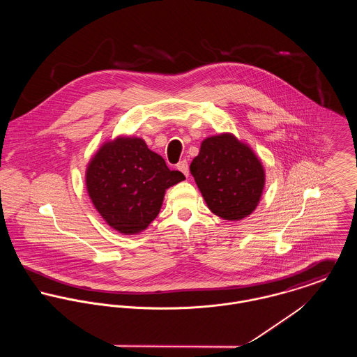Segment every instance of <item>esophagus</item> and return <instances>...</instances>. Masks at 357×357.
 <instances>
[{
    "mask_svg": "<svg viewBox=\"0 0 357 357\" xmlns=\"http://www.w3.org/2000/svg\"><path fill=\"white\" fill-rule=\"evenodd\" d=\"M177 169H178L181 173H184V174H185V177H188V174H190V166H188V162H187V160H181V162H178Z\"/></svg>",
    "mask_w": 357,
    "mask_h": 357,
    "instance_id": "esophagus-1",
    "label": "esophagus"
}]
</instances>
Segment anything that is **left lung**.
Listing matches in <instances>:
<instances>
[{
    "mask_svg": "<svg viewBox=\"0 0 357 357\" xmlns=\"http://www.w3.org/2000/svg\"><path fill=\"white\" fill-rule=\"evenodd\" d=\"M190 170L207 207L222 220H243L259 204L264 166L255 151L232 133L204 139Z\"/></svg>",
    "mask_w": 357,
    "mask_h": 357,
    "instance_id": "8db88e82",
    "label": "left lung"
}]
</instances>
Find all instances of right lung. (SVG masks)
<instances>
[{"label":"right lung","mask_w":357,"mask_h":357,"mask_svg":"<svg viewBox=\"0 0 357 357\" xmlns=\"http://www.w3.org/2000/svg\"><path fill=\"white\" fill-rule=\"evenodd\" d=\"M185 180L140 137L105 142L89 160L85 184L104 221L123 235L139 234L159 214L167 188Z\"/></svg>","instance_id":"right-lung-1"}]
</instances>
